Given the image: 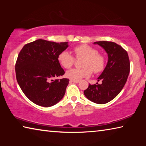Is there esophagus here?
I'll return each instance as SVG.
<instances>
[{
	"instance_id": "34e87169",
	"label": "esophagus",
	"mask_w": 146,
	"mask_h": 146,
	"mask_svg": "<svg viewBox=\"0 0 146 146\" xmlns=\"http://www.w3.org/2000/svg\"><path fill=\"white\" fill-rule=\"evenodd\" d=\"M70 81L71 82H74V83H78L80 82V80H71Z\"/></svg>"
}]
</instances>
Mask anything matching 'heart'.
<instances>
[{
  "label": "heart",
  "mask_w": 146,
  "mask_h": 146,
  "mask_svg": "<svg viewBox=\"0 0 146 146\" xmlns=\"http://www.w3.org/2000/svg\"><path fill=\"white\" fill-rule=\"evenodd\" d=\"M76 58L84 57L82 68H73L66 73V76L71 80H78L82 78L90 77L92 72L98 73L104 70L105 56L98 53L97 49L88 44H81L73 48ZM58 61L65 69H70L75 63V58L67 51H62L58 54Z\"/></svg>",
  "instance_id": "b5f03b06"
}]
</instances>
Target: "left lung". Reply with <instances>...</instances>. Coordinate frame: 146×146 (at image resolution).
<instances>
[{"label": "left lung", "mask_w": 146, "mask_h": 146, "mask_svg": "<svg viewBox=\"0 0 146 146\" xmlns=\"http://www.w3.org/2000/svg\"><path fill=\"white\" fill-rule=\"evenodd\" d=\"M94 44L105 49L108 55V62L98 78V81H102V84H89L84 93L91 102L104 104L115 98L123 89L129 76L130 62L127 51L115 42L98 41Z\"/></svg>", "instance_id": "8db88e82"}]
</instances>
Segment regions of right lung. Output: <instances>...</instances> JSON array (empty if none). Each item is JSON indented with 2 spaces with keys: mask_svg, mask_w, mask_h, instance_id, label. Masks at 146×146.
<instances>
[{
  "mask_svg": "<svg viewBox=\"0 0 146 146\" xmlns=\"http://www.w3.org/2000/svg\"><path fill=\"white\" fill-rule=\"evenodd\" d=\"M68 47V42L38 39L26 44L20 51L15 64L17 82L35 104L50 107L63 98L70 80L55 78L65 73L58 55Z\"/></svg>",
  "mask_w": 146,
  "mask_h": 146,
  "instance_id": "1",
  "label": "right lung"
}]
</instances>
